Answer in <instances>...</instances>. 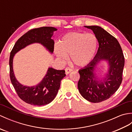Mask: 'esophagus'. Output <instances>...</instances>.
Listing matches in <instances>:
<instances>
[{"label": "esophagus", "mask_w": 132, "mask_h": 132, "mask_svg": "<svg viewBox=\"0 0 132 132\" xmlns=\"http://www.w3.org/2000/svg\"><path fill=\"white\" fill-rule=\"evenodd\" d=\"M71 71H72V70L69 68H66L65 69V72L66 74H69L70 72H71Z\"/></svg>", "instance_id": "esophagus-1"}]
</instances>
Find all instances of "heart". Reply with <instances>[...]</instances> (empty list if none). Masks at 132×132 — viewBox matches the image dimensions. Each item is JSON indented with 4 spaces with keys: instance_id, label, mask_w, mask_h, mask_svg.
Returning <instances> with one entry per match:
<instances>
[{
    "instance_id": "heart-1",
    "label": "heart",
    "mask_w": 132,
    "mask_h": 132,
    "mask_svg": "<svg viewBox=\"0 0 132 132\" xmlns=\"http://www.w3.org/2000/svg\"><path fill=\"white\" fill-rule=\"evenodd\" d=\"M97 38L92 33L70 32L62 37L59 44H55L54 52L61 61L70 55L71 62L77 66H84L90 62L96 53Z\"/></svg>"
}]
</instances>
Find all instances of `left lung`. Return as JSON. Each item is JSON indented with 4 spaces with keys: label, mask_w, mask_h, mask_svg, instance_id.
Listing matches in <instances>:
<instances>
[{
    "label": "left lung",
    "mask_w": 132,
    "mask_h": 132,
    "mask_svg": "<svg viewBox=\"0 0 132 132\" xmlns=\"http://www.w3.org/2000/svg\"><path fill=\"white\" fill-rule=\"evenodd\" d=\"M85 27L93 31L99 46L93 60L79 70L78 87L85 99L99 103L109 99L119 88L122 80L124 57L118 41L105 30L96 26ZM102 61H106L109 66L103 76L95 72Z\"/></svg>",
    "instance_id": "obj_1"
}]
</instances>
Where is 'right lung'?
<instances>
[{
  "instance_id": "right-lung-1",
  "label": "right lung",
  "mask_w": 132,
  "mask_h": 132,
  "mask_svg": "<svg viewBox=\"0 0 132 132\" xmlns=\"http://www.w3.org/2000/svg\"><path fill=\"white\" fill-rule=\"evenodd\" d=\"M57 29L52 27H44L29 30L16 41L10 57V79L18 96L29 104L41 106L46 105L54 99L60 87L61 81L66 76L63 70L49 68L46 75L37 85L27 86L17 80L13 69V60L16 53L30 44L42 45L51 54L54 51V40L52 39Z\"/></svg>"
}]
</instances>
